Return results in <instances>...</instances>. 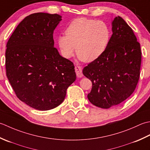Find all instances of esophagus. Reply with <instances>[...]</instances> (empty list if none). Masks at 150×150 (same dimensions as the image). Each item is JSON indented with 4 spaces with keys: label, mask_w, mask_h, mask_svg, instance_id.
<instances>
[{
    "label": "esophagus",
    "mask_w": 150,
    "mask_h": 150,
    "mask_svg": "<svg viewBox=\"0 0 150 150\" xmlns=\"http://www.w3.org/2000/svg\"><path fill=\"white\" fill-rule=\"evenodd\" d=\"M75 71L76 73V76L78 78H81L83 76V73H82V69L80 66L76 65L75 67Z\"/></svg>",
    "instance_id": "esophagus-1"
}]
</instances>
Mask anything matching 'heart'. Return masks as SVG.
<instances>
[{
    "mask_svg": "<svg viewBox=\"0 0 150 150\" xmlns=\"http://www.w3.org/2000/svg\"><path fill=\"white\" fill-rule=\"evenodd\" d=\"M66 35L57 38V45L62 55L71 57L76 53L79 59L92 62L102 56L108 47L111 31L101 21L81 17L73 20L65 30Z\"/></svg>",
    "mask_w": 150,
    "mask_h": 150,
    "instance_id": "obj_1",
    "label": "heart"
}]
</instances>
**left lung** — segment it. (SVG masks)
<instances>
[{"instance_id": "1", "label": "left lung", "mask_w": 150, "mask_h": 150, "mask_svg": "<svg viewBox=\"0 0 150 150\" xmlns=\"http://www.w3.org/2000/svg\"><path fill=\"white\" fill-rule=\"evenodd\" d=\"M112 34L105 52L83 69L92 81L87 98L92 104L108 109L126 100L140 78L142 52L133 30L120 16L112 23Z\"/></svg>"}]
</instances>
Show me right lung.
<instances>
[{"instance_id":"right-lung-1","label":"right lung","mask_w":150,"mask_h":150,"mask_svg":"<svg viewBox=\"0 0 150 150\" xmlns=\"http://www.w3.org/2000/svg\"><path fill=\"white\" fill-rule=\"evenodd\" d=\"M61 21L62 16L56 13L30 15L6 45V71L15 94L40 111L59 105L76 79L74 64L54 47V30Z\"/></svg>"}]
</instances>
